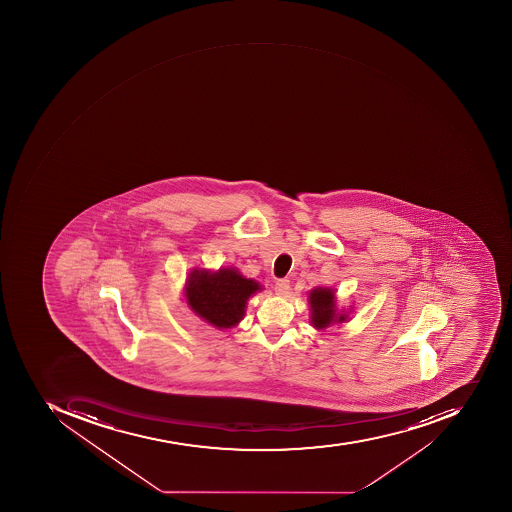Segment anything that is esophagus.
<instances>
[{"label": "esophagus", "mask_w": 512, "mask_h": 512, "mask_svg": "<svg viewBox=\"0 0 512 512\" xmlns=\"http://www.w3.org/2000/svg\"><path fill=\"white\" fill-rule=\"evenodd\" d=\"M290 280L288 279H279L276 282V293L279 294V296H285V294L288 293V290H290Z\"/></svg>", "instance_id": "esophagus-1"}]
</instances>
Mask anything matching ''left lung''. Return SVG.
Instances as JSON below:
<instances>
[{
    "label": "left lung",
    "mask_w": 512,
    "mask_h": 512,
    "mask_svg": "<svg viewBox=\"0 0 512 512\" xmlns=\"http://www.w3.org/2000/svg\"><path fill=\"white\" fill-rule=\"evenodd\" d=\"M310 323L315 329L324 330L332 324L345 323L346 313L338 312L337 298L332 288H313L309 293Z\"/></svg>",
    "instance_id": "obj_1"
}]
</instances>
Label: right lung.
Listing matches in <instances>:
<instances>
[{
  "label": "right lung",
  "mask_w": 512,
  "mask_h": 512,
  "mask_svg": "<svg viewBox=\"0 0 512 512\" xmlns=\"http://www.w3.org/2000/svg\"><path fill=\"white\" fill-rule=\"evenodd\" d=\"M260 290V283L246 279L235 268L216 272L194 269L186 280L185 296L203 321L218 329H230L244 318L247 299Z\"/></svg>",
  "instance_id": "right-lung-1"
}]
</instances>
